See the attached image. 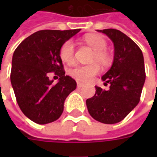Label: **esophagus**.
Here are the masks:
<instances>
[{
    "label": "esophagus",
    "instance_id": "obj_1",
    "mask_svg": "<svg viewBox=\"0 0 157 157\" xmlns=\"http://www.w3.org/2000/svg\"><path fill=\"white\" fill-rule=\"evenodd\" d=\"M83 86H84L83 83H81V82H77V88L81 89V88H82Z\"/></svg>",
    "mask_w": 157,
    "mask_h": 157
}]
</instances>
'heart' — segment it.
Instances as JSON below:
<instances>
[{"label":"heart","instance_id":"1","mask_svg":"<svg viewBox=\"0 0 157 157\" xmlns=\"http://www.w3.org/2000/svg\"><path fill=\"white\" fill-rule=\"evenodd\" d=\"M86 42L94 50L93 59L103 64H107L109 62V56L104 49L107 46V42L103 36L98 35H89L85 38ZM60 57L62 60L66 63H71L74 57V43L72 40H67L62 45L60 49ZM100 71V67L98 63H93L89 65H76L70 69L69 73L72 77L83 82H87L92 80L94 76Z\"/></svg>","mask_w":157,"mask_h":157}]
</instances>
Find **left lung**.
<instances>
[{
  "mask_svg": "<svg viewBox=\"0 0 157 157\" xmlns=\"http://www.w3.org/2000/svg\"><path fill=\"white\" fill-rule=\"evenodd\" d=\"M107 35L114 45L112 67L102 76L108 90L95 86V94L86 100L89 113L104 124L121 121L140 100L145 82L144 55L134 40L121 31L108 28L97 30Z\"/></svg>",
  "mask_w": 157,
  "mask_h": 157,
  "instance_id": "1",
  "label": "left lung"
}]
</instances>
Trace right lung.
<instances>
[{
  "label": "right lung",
  "mask_w": 157,
  "mask_h": 157,
  "mask_svg": "<svg viewBox=\"0 0 157 157\" xmlns=\"http://www.w3.org/2000/svg\"><path fill=\"white\" fill-rule=\"evenodd\" d=\"M80 31H38L13 52L11 85L21 111L35 123L45 124L59 119L65 99L76 90V81L65 76L60 49ZM52 71L59 76L56 84L48 79Z\"/></svg>",
  "instance_id": "obj_1"
}]
</instances>
